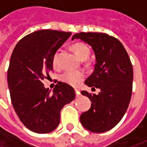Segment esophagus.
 <instances>
[{"instance_id":"obj_1","label":"esophagus","mask_w":147,"mask_h":147,"mask_svg":"<svg viewBox=\"0 0 147 147\" xmlns=\"http://www.w3.org/2000/svg\"><path fill=\"white\" fill-rule=\"evenodd\" d=\"M75 91H76V97H79V96H80V89H75Z\"/></svg>"}]
</instances>
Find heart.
<instances>
[{"instance_id": "b5f03b06", "label": "heart", "mask_w": 147, "mask_h": 147, "mask_svg": "<svg viewBox=\"0 0 147 147\" xmlns=\"http://www.w3.org/2000/svg\"><path fill=\"white\" fill-rule=\"evenodd\" d=\"M71 49L74 51L75 54L78 57L80 60H84L88 58L89 55V47L83 43H76L72 45ZM58 53L54 54L53 58V65L58 66ZM85 78V73L82 71H66L60 76V80L71 86H78L80 83Z\"/></svg>"}]
</instances>
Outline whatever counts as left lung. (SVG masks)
I'll return each instance as SVG.
<instances>
[{
    "label": "left lung",
    "instance_id": "obj_1",
    "mask_svg": "<svg viewBox=\"0 0 147 147\" xmlns=\"http://www.w3.org/2000/svg\"><path fill=\"white\" fill-rule=\"evenodd\" d=\"M76 38L91 45L96 58L94 72L84 83L100 89L98 95L81 91L92 104L80 120L89 131L104 133L113 129L128 109L133 90V66L123 45L111 36L80 32L72 36V40Z\"/></svg>",
    "mask_w": 147,
    "mask_h": 147
}]
</instances>
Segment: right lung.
<instances>
[{
    "instance_id": "1",
    "label": "right lung",
    "mask_w": 147,
    "mask_h": 147,
    "mask_svg": "<svg viewBox=\"0 0 147 147\" xmlns=\"http://www.w3.org/2000/svg\"><path fill=\"white\" fill-rule=\"evenodd\" d=\"M71 35L36 31L21 39L12 53L7 73L11 102L21 122L34 133L48 134L56 129L61 110L76 98L67 84L58 82L51 92L42 83L53 69L56 51Z\"/></svg>"
}]
</instances>
